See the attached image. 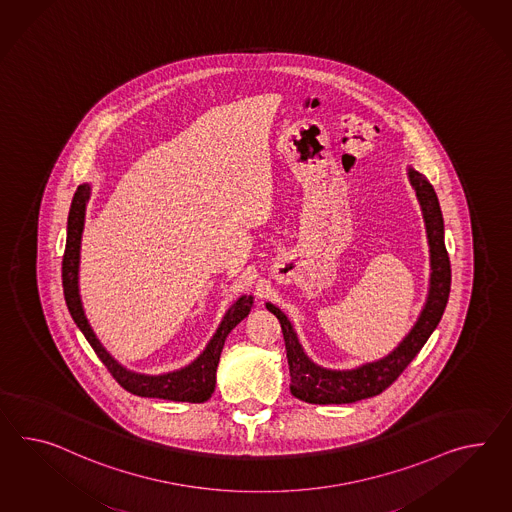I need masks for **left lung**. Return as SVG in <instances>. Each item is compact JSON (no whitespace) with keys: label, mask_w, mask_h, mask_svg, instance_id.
I'll use <instances>...</instances> for the list:
<instances>
[{"label":"left lung","mask_w":512,"mask_h":512,"mask_svg":"<svg viewBox=\"0 0 512 512\" xmlns=\"http://www.w3.org/2000/svg\"><path fill=\"white\" fill-rule=\"evenodd\" d=\"M408 176L416 189L423 217H425L433 275H431L429 299L421 312L420 319L394 353L388 354L379 362L366 364L351 371H328L323 367L315 366L302 351L288 317L273 304H267V310L276 315L284 334L289 375H291V394L304 403L343 405V403H354L360 399L382 394L407 369L408 364L416 358V354L420 353L421 347L425 345V341L429 340V336L433 334L434 328L444 315L449 291H451V263H449V254L444 243L442 211L429 180L412 169L408 171Z\"/></svg>","instance_id":"left-lung-1"}]
</instances>
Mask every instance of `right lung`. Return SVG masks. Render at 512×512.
<instances>
[{
	"mask_svg": "<svg viewBox=\"0 0 512 512\" xmlns=\"http://www.w3.org/2000/svg\"><path fill=\"white\" fill-rule=\"evenodd\" d=\"M89 200V185H79L70 213H68V226H66V245L63 254V291H65L66 306L72 319L76 321L83 336L91 343L94 353L104 362L109 369L113 379L128 390L130 394L141 395V397H159L169 401H184V403H204L210 399L215 390V371L221 358L224 340L230 334V330L236 327L241 319H245L252 306V297H241L239 301L224 315L223 323L217 330V334L210 341L208 349L198 356L191 366L174 371L169 375L159 377H146L137 375L132 371H126L124 367L117 364L109 353L102 347V343L96 340L92 332L78 295V262H79V239L83 230V219H85V204Z\"/></svg>",
	"mask_w": 512,
	"mask_h": 512,
	"instance_id": "add662e5",
	"label": "right lung"
}]
</instances>
